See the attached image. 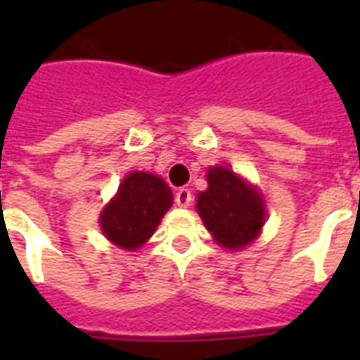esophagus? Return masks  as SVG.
Masks as SVG:
<instances>
[{"label": "esophagus", "instance_id": "esophagus-1", "mask_svg": "<svg viewBox=\"0 0 360 360\" xmlns=\"http://www.w3.org/2000/svg\"><path fill=\"white\" fill-rule=\"evenodd\" d=\"M175 202H177V206H181V208H187V206H191V202H193V195H191V191H188V188H179V191L175 193Z\"/></svg>", "mask_w": 360, "mask_h": 360}]
</instances>
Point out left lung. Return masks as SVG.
<instances>
[{
	"label": "left lung",
	"instance_id": "left-lung-1",
	"mask_svg": "<svg viewBox=\"0 0 360 360\" xmlns=\"http://www.w3.org/2000/svg\"><path fill=\"white\" fill-rule=\"evenodd\" d=\"M206 177L208 188L198 195L196 212L214 241L231 250L250 245L266 221L262 195L224 165L210 167Z\"/></svg>",
	"mask_w": 360,
	"mask_h": 360
}]
</instances>
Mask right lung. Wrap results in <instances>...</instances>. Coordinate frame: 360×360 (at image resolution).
Returning <instances> with one entry per match:
<instances>
[{
  "label": "right lung",
  "instance_id": "add662e5",
  "mask_svg": "<svg viewBox=\"0 0 360 360\" xmlns=\"http://www.w3.org/2000/svg\"><path fill=\"white\" fill-rule=\"evenodd\" d=\"M173 204L172 188L154 173L133 172L121 181L117 195L100 216L103 235L125 250H136L156 231Z\"/></svg>",
  "mask_w": 360,
  "mask_h": 360
}]
</instances>
